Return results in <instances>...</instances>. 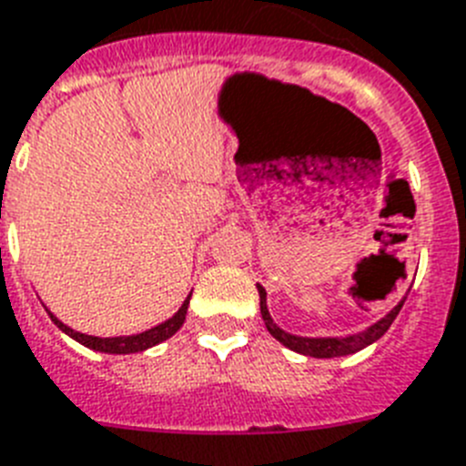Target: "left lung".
<instances>
[{
  "mask_svg": "<svg viewBox=\"0 0 466 466\" xmlns=\"http://www.w3.org/2000/svg\"><path fill=\"white\" fill-rule=\"evenodd\" d=\"M258 293H260V315H263L265 327H268L269 334L275 336L277 341L284 343L287 348L296 350V353L310 355V358H339V355L358 353V350L367 348L370 343H374L389 331V327L393 324V319L398 318V312H400L402 303H405V300H400L386 318L379 319L377 324H372V327L367 331H362V334L339 336V339H336V336H329V339H308V336H293L289 334V331L279 329V327L272 322V318H269L268 303H265V289L260 287V284H258Z\"/></svg>",
  "mask_w": 466,
  "mask_h": 466,
  "instance_id": "8db88e82",
  "label": "left lung"
}]
</instances>
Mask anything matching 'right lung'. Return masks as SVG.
Here are the masks:
<instances>
[{
    "label": "right lung",
    "instance_id": "add662e5",
    "mask_svg": "<svg viewBox=\"0 0 466 466\" xmlns=\"http://www.w3.org/2000/svg\"><path fill=\"white\" fill-rule=\"evenodd\" d=\"M189 299L191 293L187 296V300L182 303V308H179L177 312H175L173 318L166 319L163 324H158V327H154V329L148 331H142V334H135V336H113V339H99V336H89V334H80V331L70 329V327H66L61 319H56L49 312V318H52V322L56 324L58 329L66 331V334L70 336V339H76L77 343H82V346L92 348V350H99V353H113V355H127V353H139V350H147V348L156 346V343L166 341V339H170V336L175 334V331L185 324V318H187V308H189Z\"/></svg>",
    "mask_w": 466,
    "mask_h": 466
}]
</instances>
